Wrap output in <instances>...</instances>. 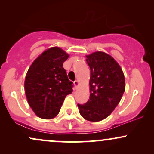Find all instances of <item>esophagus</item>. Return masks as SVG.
<instances>
[{"instance_id":"34e87169","label":"esophagus","mask_w":154,"mask_h":154,"mask_svg":"<svg viewBox=\"0 0 154 154\" xmlns=\"http://www.w3.org/2000/svg\"><path fill=\"white\" fill-rule=\"evenodd\" d=\"M74 85H75L76 88H77V87H78V85H79V82H78V80H75V81H74Z\"/></svg>"}]
</instances>
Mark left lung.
Masks as SVG:
<instances>
[{
  "instance_id": "obj_1",
  "label": "left lung",
  "mask_w": 154,
  "mask_h": 154,
  "mask_svg": "<svg viewBox=\"0 0 154 154\" xmlns=\"http://www.w3.org/2000/svg\"><path fill=\"white\" fill-rule=\"evenodd\" d=\"M86 57L90 68V99L77 106L85 119L100 121L120 103L125 92V77L119 64L107 54L96 51Z\"/></svg>"
}]
</instances>
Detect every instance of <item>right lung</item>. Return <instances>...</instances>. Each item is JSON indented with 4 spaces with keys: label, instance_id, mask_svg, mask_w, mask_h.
Returning <instances> with one entry per match:
<instances>
[{
    "label": "right lung",
    "instance_id": "add662e5",
    "mask_svg": "<svg viewBox=\"0 0 154 154\" xmlns=\"http://www.w3.org/2000/svg\"><path fill=\"white\" fill-rule=\"evenodd\" d=\"M68 57L64 50L51 47L35 59L28 70L24 83L26 95L38 117L51 119L57 116L66 96L73 91V82L63 67Z\"/></svg>",
    "mask_w": 154,
    "mask_h": 154
}]
</instances>
